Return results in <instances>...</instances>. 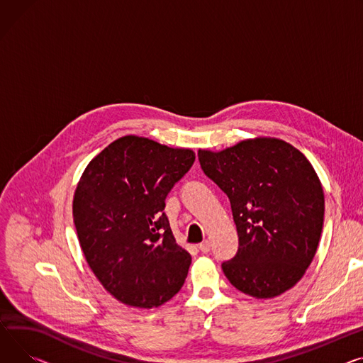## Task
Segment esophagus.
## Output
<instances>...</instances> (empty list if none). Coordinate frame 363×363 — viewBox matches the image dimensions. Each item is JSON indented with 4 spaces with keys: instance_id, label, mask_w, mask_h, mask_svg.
Returning <instances> with one entry per match:
<instances>
[{
    "instance_id": "obj_1",
    "label": "esophagus",
    "mask_w": 363,
    "mask_h": 363,
    "mask_svg": "<svg viewBox=\"0 0 363 363\" xmlns=\"http://www.w3.org/2000/svg\"><path fill=\"white\" fill-rule=\"evenodd\" d=\"M210 247H211V244H210V240H204V242H201L200 245H199V250L201 251V252H208L210 251Z\"/></svg>"
}]
</instances>
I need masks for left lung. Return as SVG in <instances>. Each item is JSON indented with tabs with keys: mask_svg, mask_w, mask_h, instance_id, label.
Instances as JSON below:
<instances>
[{
	"mask_svg": "<svg viewBox=\"0 0 363 363\" xmlns=\"http://www.w3.org/2000/svg\"><path fill=\"white\" fill-rule=\"evenodd\" d=\"M199 159L228 196L239 236L238 254L222 264L225 276L255 299L287 292L320 244L325 206L315 169L276 137L247 138L220 152L200 149Z\"/></svg>",
	"mask_w": 363,
	"mask_h": 363,
	"instance_id": "8db88e82",
	"label": "left lung"
}]
</instances>
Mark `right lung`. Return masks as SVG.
Instances as JSON below:
<instances>
[{"instance_id":"add662e5","label":"right lung","mask_w":363,"mask_h":363,"mask_svg":"<svg viewBox=\"0 0 363 363\" xmlns=\"http://www.w3.org/2000/svg\"><path fill=\"white\" fill-rule=\"evenodd\" d=\"M196 153L124 135L96 155L72 199L79 242L90 270L119 302L157 308L172 299L191 255L175 240L164 199Z\"/></svg>"}]
</instances>
